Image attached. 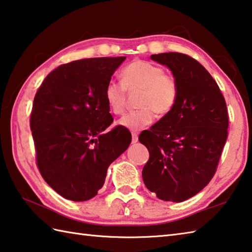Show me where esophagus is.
I'll return each instance as SVG.
<instances>
[{"label": "esophagus", "instance_id": "1", "mask_svg": "<svg viewBox=\"0 0 252 252\" xmlns=\"http://www.w3.org/2000/svg\"><path fill=\"white\" fill-rule=\"evenodd\" d=\"M137 140H139V135H137V133L132 132V143H136Z\"/></svg>", "mask_w": 252, "mask_h": 252}]
</instances>
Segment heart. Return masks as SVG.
<instances>
[{"label":"heart","instance_id":"1","mask_svg":"<svg viewBox=\"0 0 252 252\" xmlns=\"http://www.w3.org/2000/svg\"><path fill=\"white\" fill-rule=\"evenodd\" d=\"M122 83L110 81L105 88V98L116 115L126 109V90L142 91L140 110L127 113L119 125L132 131H139L154 121L156 112L159 116L169 113L178 99V83L174 76L166 74L164 68L149 61L136 60L121 71Z\"/></svg>","mask_w":252,"mask_h":252}]
</instances>
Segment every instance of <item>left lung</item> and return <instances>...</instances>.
Masks as SVG:
<instances>
[{"label": "left lung", "mask_w": 252, "mask_h": 252, "mask_svg": "<svg viewBox=\"0 0 252 252\" xmlns=\"http://www.w3.org/2000/svg\"><path fill=\"white\" fill-rule=\"evenodd\" d=\"M151 59L171 71L178 99L174 109L139 136L150 153L142 177L157 198L178 203L213 178L227 140V107L218 83L193 58L166 52Z\"/></svg>", "instance_id": "left-lung-1"}]
</instances>
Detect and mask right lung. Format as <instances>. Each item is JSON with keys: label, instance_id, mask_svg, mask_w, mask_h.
I'll return each mask as SVG.
<instances>
[{"label": "right lung", "instance_id": "add662e5", "mask_svg": "<svg viewBox=\"0 0 252 252\" xmlns=\"http://www.w3.org/2000/svg\"><path fill=\"white\" fill-rule=\"evenodd\" d=\"M126 57L92 58L58 66L38 88L31 115L36 161L44 181L67 200L94 198L107 169L129 147L130 131L117 126L105 88Z\"/></svg>", "mask_w": 252, "mask_h": 252}]
</instances>
